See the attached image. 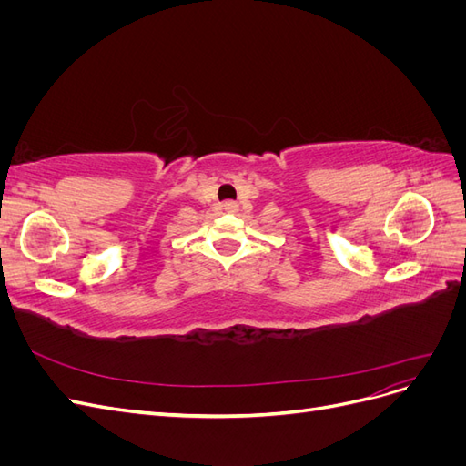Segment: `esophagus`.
Masks as SVG:
<instances>
[{
    "instance_id": "34e87169",
    "label": "esophagus",
    "mask_w": 466,
    "mask_h": 466,
    "mask_svg": "<svg viewBox=\"0 0 466 466\" xmlns=\"http://www.w3.org/2000/svg\"><path fill=\"white\" fill-rule=\"evenodd\" d=\"M237 208H238V206H237V202H233V200H229V202H225V204H223V209H225V211H235Z\"/></svg>"
}]
</instances>
